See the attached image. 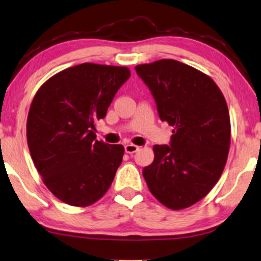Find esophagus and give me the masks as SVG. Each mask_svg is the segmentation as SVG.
<instances>
[{"label": "esophagus", "instance_id": "esophagus-1", "mask_svg": "<svg viewBox=\"0 0 261 261\" xmlns=\"http://www.w3.org/2000/svg\"><path fill=\"white\" fill-rule=\"evenodd\" d=\"M138 150H139V146H137V145H134V144H127L126 146H124V151L129 154L135 153Z\"/></svg>", "mask_w": 261, "mask_h": 261}]
</instances>
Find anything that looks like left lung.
<instances>
[{"mask_svg":"<svg viewBox=\"0 0 261 261\" xmlns=\"http://www.w3.org/2000/svg\"><path fill=\"white\" fill-rule=\"evenodd\" d=\"M162 121L174 127L170 146L154 145L143 175L152 195L170 210L194 205L224 170L230 148L228 106L217 84L194 67L164 59L138 64Z\"/></svg>","mask_w":261,"mask_h":261,"instance_id":"left-lung-1","label":"left lung"}]
</instances>
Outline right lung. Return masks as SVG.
<instances>
[{"label": "right lung", "mask_w": 261, "mask_h": 261, "mask_svg": "<svg viewBox=\"0 0 261 261\" xmlns=\"http://www.w3.org/2000/svg\"><path fill=\"white\" fill-rule=\"evenodd\" d=\"M127 67L81 63L49 77L37 91L26 124L27 145L46 188L64 204L99 200L122 163L124 147L96 140Z\"/></svg>", "instance_id": "right-lung-1"}]
</instances>
